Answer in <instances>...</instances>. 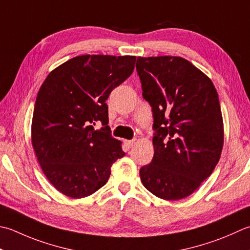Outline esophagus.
I'll return each mask as SVG.
<instances>
[{
	"label": "esophagus",
	"instance_id": "34e87169",
	"mask_svg": "<svg viewBox=\"0 0 250 250\" xmlns=\"http://www.w3.org/2000/svg\"><path fill=\"white\" fill-rule=\"evenodd\" d=\"M135 142H136V140H130V141L129 140H125V144L130 148V147H132V146L135 144Z\"/></svg>",
	"mask_w": 250,
	"mask_h": 250
}]
</instances>
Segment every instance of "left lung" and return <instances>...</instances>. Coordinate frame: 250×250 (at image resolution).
<instances>
[{
    "instance_id": "8db88e82",
    "label": "left lung",
    "mask_w": 250,
    "mask_h": 250,
    "mask_svg": "<svg viewBox=\"0 0 250 250\" xmlns=\"http://www.w3.org/2000/svg\"><path fill=\"white\" fill-rule=\"evenodd\" d=\"M143 97L153 109L154 157L141 181L161 199L195 192L212 173L224 140L219 97L212 81L178 56L138 57Z\"/></svg>"
}]
</instances>
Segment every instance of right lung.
I'll use <instances>...</instances> for the list:
<instances>
[{
    "mask_svg": "<svg viewBox=\"0 0 250 250\" xmlns=\"http://www.w3.org/2000/svg\"><path fill=\"white\" fill-rule=\"evenodd\" d=\"M135 56L81 55L52 70L34 104L31 141L51 184L71 198L104 187L125 156L110 134L106 100L133 72ZM101 121L103 126L95 130Z\"/></svg>",
    "mask_w": 250,
    "mask_h": 250,
    "instance_id": "add662e5",
    "label": "right lung"
}]
</instances>
